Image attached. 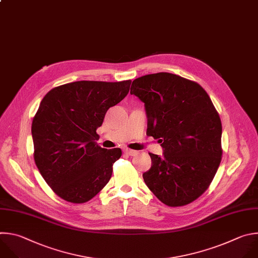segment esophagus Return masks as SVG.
<instances>
[{"label": "esophagus", "mask_w": 258, "mask_h": 258, "mask_svg": "<svg viewBox=\"0 0 258 258\" xmlns=\"http://www.w3.org/2000/svg\"><path fill=\"white\" fill-rule=\"evenodd\" d=\"M123 150H124L125 153L129 154V156H131V157H133V156H135V154H137L136 150H133V149H130V148H127V147H125Z\"/></svg>", "instance_id": "34e87169"}]
</instances>
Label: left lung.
<instances>
[{"label": "left lung", "instance_id": "left-lung-1", "mask_svg": "<svg viewBox=\"0 0 258 258\" xmlns=\"http://www.w3.org/2000/svg\"><path fill=\"white\" fill-rule=\"evenodd\" d=\"M130 93L144 102L146 134L159 139L163 157L149 153L143 180L168 207H183L207 190L222 161V122L197 82L161 72L133 80Z\"/></svg>", "mask_w": 258, "mask_h": 258}]
</instances>
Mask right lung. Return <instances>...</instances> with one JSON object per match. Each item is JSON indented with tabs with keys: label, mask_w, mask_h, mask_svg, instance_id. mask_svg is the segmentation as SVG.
<instances>
[{
	"label": "right lung",
	"mask_w": 258,
	"mask_h": 258,
	"mask_svg": "<svg viewBox=\"0 0 258 258\" xmlns=\"http://www.w3.org/2000/svg\"><path fill=\"white\" fill-rule=\"evenodd\" d=\"M131 80L75 81L50 89L33 117L35 165L58 196L72 203L93 198L110 181L120 148H101L96 129L128 94Z\"/></svg>",
	"instance_id": "add662e5"
}]
</instances>
